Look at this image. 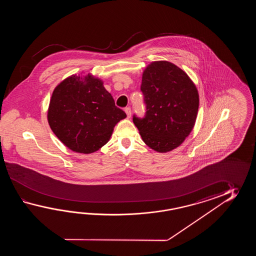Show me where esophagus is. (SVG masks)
<instances>
[{"instance_id": "esophagus-1", "label": "esophagus", "mask_w": 256, "mask_h": 256, "mask_svg": "<svg viewBox=\"0 0 256 256\" xmlns=\"http://www.w3.org/2000/svg\"><path fill=\"white\" fill-rule=\"evenodd\" d=\"M124 112H126V115H127V118H130V115H132V110H130V108L127 107V108L124 109Z\"/></svg>"}]
</instances>
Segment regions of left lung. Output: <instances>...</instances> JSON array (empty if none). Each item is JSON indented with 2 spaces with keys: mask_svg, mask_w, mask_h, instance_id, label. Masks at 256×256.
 Returning <instances> with one entry per match:
<instances>
[{
  "mask_svg": "<svg viewBox=\"0 0 256 256\" xmlns=\"http://www.w3.org/2000/svg\"><path fill=\"white\" fill-rule=\"evenodd\" d=\"M141 90L144 95L146 115L134 116L142 141L158 152L180 146L196 122L200 96L195 83L178 66L154 61L142 72Z\"/></svg>",
  "mask_w": 256,
  "mask_h": 256,
  "instance_id": "left-lung-1",
  "label": "left lung"
}]
</instances>
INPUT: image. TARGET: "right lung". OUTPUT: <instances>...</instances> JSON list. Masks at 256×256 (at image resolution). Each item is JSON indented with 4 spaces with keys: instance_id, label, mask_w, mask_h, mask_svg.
<instances>
[{
    "instance_id": "right-lung-1",
    "label": "right lung",
    "mask_w": 256,
    "mask_h": 256,
    "mask_svg": "<svg viewBox=\"0 0 256 256\" xmlns=\"http://www.w3.org/2000/svg\"><path fill=\"white\" fill-rule=\"evenodd\" d=\"M126 118L104 82L90 73L74 74L60 82L48 110V124L56 136L73 152L86 154L105 146L115 126Z\"/></svg>"
}]
</instances>
